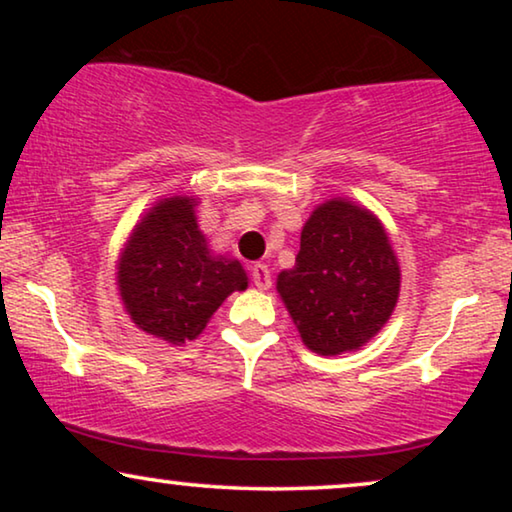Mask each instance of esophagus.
I'll list each match as a JSON object with an SVG mask.
<instances>
[{"label": "esophagus", "instance_id": "esophagus-1", "mask_svg": "<svg viewBox=\"0 0 512 512\" xmlns=\"http://www.w3.org/2000/svg\"><path fill=\"white\" fill-rule=\"evenodd\" d=\"M251 282H254L256 289L268 291L272 279H270V268L265 263H254L251 265Z\"/></svg>", "mask_w": 512, "mask_h": 512}]
</instances>
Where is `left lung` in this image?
<instances>
[{"label":"left lung","mask_w":512,"mask_h":512,"mask_svg":"<svg viewBox=\"0 0 512 512\" xmlns=\"http://www.w3.org/2000/svg\"><path fill=\"white\" fill-rule=\"evenodd\" d=\"M277 291L305 347L321 356L356 352L387 324L401 268L380 219L352 200H326L300 233L296 265Z\"/></svg>","instance_id":"8db88e82"}]
</instances>
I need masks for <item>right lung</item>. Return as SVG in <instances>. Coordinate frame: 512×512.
Returning a JSON list of instances; mask_svg holds the SVG:
<instances>
[{"label": "right lung", "instance_id": "1", "mask_svg": "<svg viewBox=\"0 0 512 512\" xmlns=\"http://www.w3.org/2000/svg\"><path fill=\"white\" fill-rule=\"evenodd\" d=\"M195 202L193 195L158 200L132 228L116 265L132 324L172 345L198 338L223 300L249 286L240 261L212 254Z\"/></svg>", "mask_w": 512, "mask_h": 512}]
</instances>
